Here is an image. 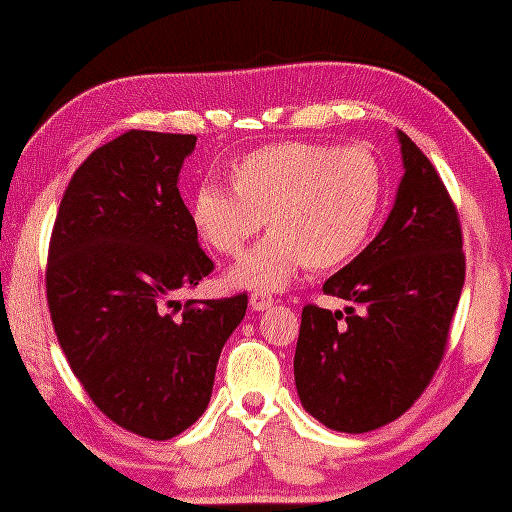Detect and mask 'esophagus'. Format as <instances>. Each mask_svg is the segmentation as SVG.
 <instances>
[{"label":"esophagus","mask_w":512,"mask_h":512,"mask_svg":"<svg viewBox=\"0 0 512 512\" xmlns=\"http://www.w3.org/2000/svg\"><path fill=\"white\" fill-rule=\"evenodd\" d=\"M274 305V298L269 296V293H252L250 296V308L252 310H267V308H272Z\"/></svg>","instance_id":"1"}]
</instances>
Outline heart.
Here are the masks:
<instances>
[{"mask_svg": "<svg viewBox=\"0 0 512 512\" xmlns=\"http://www.w3.org/2000/svg\"><path fill=\"white\" fill-rule=\"evenodd\" d=\"M233 190L202 185L192 199L199 238L221 255H238L272 228L228 272V284L279 291L308 264L332 269L366 245L385 197V175L366 146L281 142L243 156Z\"/></svg>", "mask_w": 512, "mask_h": 512, "instance_id": "1", "label": "heart"}]
</instances>
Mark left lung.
Segmentation results:
<instances>
[{
	"mask_svg": "<svg viewBox=\"0 0 512 512\" xmlns=\"http://www.w3.org/2000/svg\"><path fill=\"white\" fill-rule=\"evenodd\" d=\"M404 175L368 248L322 291L354 308L305 305L293 375L322 426L366 433L390 424L431 383L464 286L462 231L443 180L402 129Z\"/></svg>",
	"mask_w": 512,
	"mask_h": 512,
	"instance_id": "obj_1",
	"label": "left lung"
}]
</instances>
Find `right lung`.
Here are the masks:
<instances>
[{
	"mask_svg": "<svg viewBox=\"0 0 512 512\" xmlns=\"http://www.w3.org/2000/svg\"><path fill=\"white\" fill-rule=\"evenodd\" d=\"M195 144V134L129 129L96 149L69 180L50 238L45 286L69 368L110 421L151 440L204 414L223 344L248 310L245 293L175 301L214 269L178 190Z\"/></svg>",
	"mask_w": 512,
	"mask_h": 512,
	"instance_id": "add662e5",
	"label": "right lung"
}]
</instances>
